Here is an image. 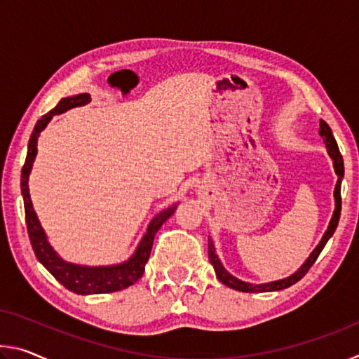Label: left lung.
Here are the masks:
<instances>
[{"label":"left lung","mask_w":359,"mask_h":359,"mask_svg":"<svg viewBox=\"0 0 359 359\" xmlns=\"http://www.w3.org/2000/svg\"><path fill=\"white\" fill-rule=\"evenodd\" d=\"M318 135L323 139V142L327 149V155L331 156L332 160V166H334V171L337 174V184L336 188H334V212H332V217H331V222L327 224V229L325 231L323 238H321L320 244L313 248V252L309 255V258L304 261V264L297 269L294 274H291L285 278H280V280H274V282H267V283H250V282H245V280H241V278L234 277L233 274H229V272L224 269L220 258H218V255L215 252V245H214V241L209 238V244H208V250H209V259L212 266H214V271L217 274V278L220 280L223 285H226V287L233 288V290H238L242 291V293H267V291H278V290H283V288H288L291 285H294L297 280H301V278L307 274V271L311 269L312 264L317 261L318 255L323 250L326 242L331 239V236L334 234V231L337 228V223H339V217H340V205H342V199H340V185H342V179H344V160H342V155H340L339 147H337V142L336 139L332 136V131L330 126L325 120H320V130H318Z\"/></svg>","instance_id":"8db88e82"}]
</instances>
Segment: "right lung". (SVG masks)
I'll use <instances>...</instances> for the list:
<instances>
[{
	"label": "right lung",
	"instance_id": "right-lung-1",
	"mask_svg": "<svg viewBox=\"0 0 359 359\" xmlns=\"http://www.w3.org/2000/svg\"><path fill=\"white\" fill-rule=\"evenodd\" d=\"M90 101H92V98H90L88 93L68 96V98H63L60 101L50 112L42 115L38 120V123L34 125L32 137H29L28 141L27 160L25 165L22 168L20 180L23 204H25V220L28 236L36 258L39 259V263L44 266L65 288H68L72 293L77 294L114 293V291L125 290L131 287V285H135L144 274L145 264H147V261L150 258L151 245H154L156 231L161 228V224L174 214L175 209H177V204H172L151 218L147 231H145L141 242L137 244L135 253H133L128 259L123 261V263L111 266H83L68 263V261H65L55 250H53V247L48 244L47 241L46 231L41 226L39 218L33 209L32 198H29V172H32L34 158L36 154H38V139L41 136V133L44 131V128L48 125V121L55 117V115L66 112L68 109L85 106L88 104Z\"/></svg>",
	"mask_w": 359,
	"mask_h": 359
}]
</instances>
